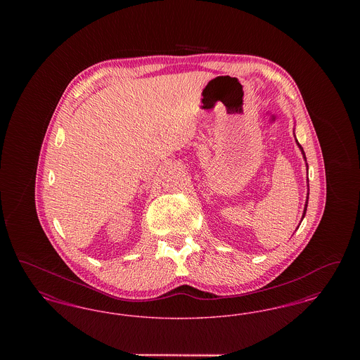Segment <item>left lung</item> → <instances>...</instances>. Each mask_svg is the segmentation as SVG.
Wrapping results in <instances>:
<instances>
[{
	"instance_id": "left-lung-1",
	"label": "left lung",
	"mask_w": 360,
	"mask_h": 360,
	"mask_svg": "<svg viewBox=\"0 0 360 360\" xmlns=\"http://www.w3.org/2000/svg\"><path fill=\"white\" fill-rule=\"evenodd\" d=\"M297 144H298V147H300V148H301V151H302V154H304V158H305V159H307V156H305V153H304V148H302V147H301V144H300V143H298V141H297ZM307 207H308V200H307V205H305V210H304V216H302V217H305V213H307Z\"/></svg>"
}]
</instances>
